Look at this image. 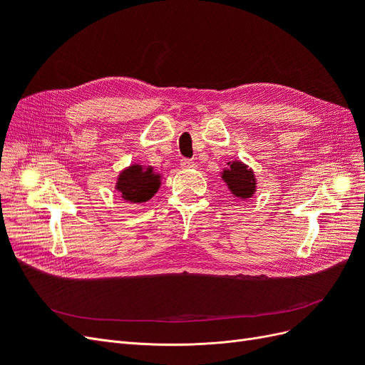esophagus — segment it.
<instances>
[{
  "label": "esophagus",
  "instance_id": "esophagus-1",
  "mask_svg": "<svg viewBox=\"0 0 365 365\" xmlns=\"http://www.w3.org/2000/svg\"><path fill=\"white\" fill-rule=\"evenodd\" d=\"M181 168L182 169H193V168H196V163L190 158H182L181 160Z\"/></svg>",
  "mask_w": 365,
  "mask_h": 365
}]
</instances>
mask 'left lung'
<instances>
[{"instance_id":"obj_1","label":"left lung","mask_w":365,"mask_h":365,"mask_svg":"<svg viewBox=\"0 0 365 365\" xmlns=\"http://www.w3.org/2000/svg\"><path fill=\"white\" fill-rule=\"evenodd\" d=\"M230 168L222 172V180L227 182L230 192L240 200L251 197L256 192V178L254 172L248 169V165L240 161L228 163Z\"/></svg>"}]
</instances>
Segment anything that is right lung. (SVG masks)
<instances>
[{"label":"right lung","mask_w":365,"mask_h":365,"mask_svg":"<svg viewBox=\"0 0 365 365\" xmlns=\"http://www.w3.org/2000/svg\"><path fill=\"white\" fill-rule=\"evenodd\" d=\"M115 187L125 201L146 202L160 189V175L153 173L152 168L143 169L134 164L120 173Z\"/></svg>","instance_id":"right-lung-1"}]
</instances>
